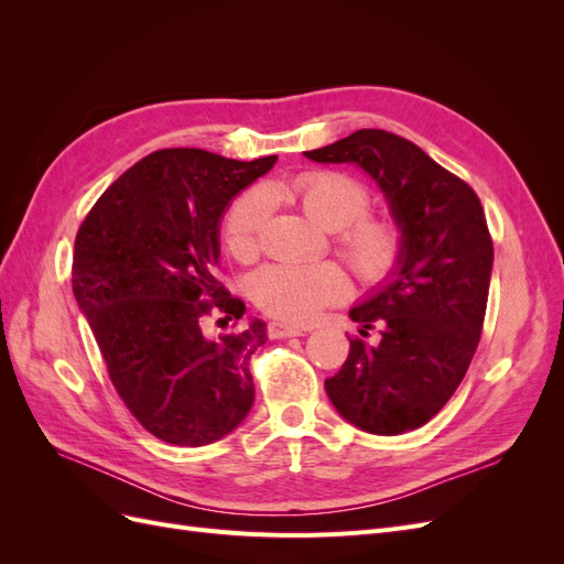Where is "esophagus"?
I'll use <instances>...</instances> for the list:
<instances>
[{
	"instance_id": "34e87169",
	"label": "esophagus",
	"mask_w": 564,
	"mask_h": 564,
	"mask_svg": "<svg viewBox=\"0 0 564 564\" xmlns=\"http://www.w3.org/2000/svg\"><path fill=\"white\" fill-rule=\"evenodd\" d=\"M268 332L272 338H289V336H303L305 327H296V324H286V322H270Z\"/></svg>"
}]
</instances>
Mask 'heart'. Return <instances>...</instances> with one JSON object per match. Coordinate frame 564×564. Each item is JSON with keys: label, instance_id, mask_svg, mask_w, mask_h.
Segmentation results:
<instances>
[{"label": "heart", "instance_id": "b5f03b06", "mask_svg": "<svg viewBox=\"0 0 564 564\" xmlns=\"http://www.w3.org/2000/svg\"><path fill=\"white\" fill-rule=\"evenodd\" d=\"M278 193L292 199L324 230L362 282H381L395 272L404 253V235L388 216H367V187L338 172H305ZM268 195L261 187L237 197L224 216V240L237 261H253L261 251L268 220ZM350 292L346 272L336 263H272L251 278V296L259 308L286 322L303 324L324 305L344 301Z\"/></svg>", "mask_w": 564, "mask_h": 564}]
</instances>
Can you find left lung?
Returning a JSON list of instances; mask_svg holds the SVG:
<instances>
[{
  "instance_id": "left-lung-1",
  "label": "left lung",
  "mask_w": 564,
  "mask_h": 564,
  "mask_svg": "<svg viewBox=\"0 0 564 564\" xmlns=\"http://www.w3.org/2000/svg\"><path fill=\"white\" fill-rule=\"evenodd\" d=\"M305 158L365 169L404 235L392 278L350 308L362 336L379 329V344L350 338L344 367L324 388L336 412L367 433L421 429L449 402L480 344L494 263L480 197L383 129H360Z\"/></svg>"
}]
</instances>
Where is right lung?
Masks as SVG:
<instances>
[{
	"instance_id": "right-lung-1",
	"label": "right lung",
	"mask_w": 564,
	"mask_h": 564,
	"mask_svg": "<svg viewBox=\"0 0 564 564\" xmlns=\"http://www.w3.org/2000/svg\"><path fill=\"white\" fill-rule=\"evenodd\" d=\"M275 160L158 150L119 176L77 230L75 299L117 395L169 445H212L253 404L249 360L265 344V322L237 327L247 308L216 280L218 224ZM209 318L225 332L204 333Z\"/></svg>"
}]
</instances>
